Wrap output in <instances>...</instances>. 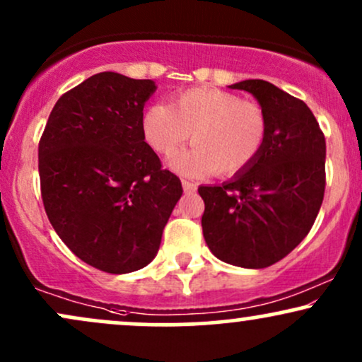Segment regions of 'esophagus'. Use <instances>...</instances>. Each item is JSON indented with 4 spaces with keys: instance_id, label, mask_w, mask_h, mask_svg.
Returning <instances> with one entry per match:
<instances>
[{
    "instance_id": "34e87169",
    "label": "esophagus",
    "mask_w": 362,
    "mask_h": 362,
    "mask_svg": "<svg viewBox=\"0 0 362 362\" xmlns=\"http://www.w3.org/2000/svg\"><path fill=\"white\" fill-rule=\"evenodd\" d=\"M182 187H184L185 192H194V190L197 189V185H195L194 182H189V180H182Z\"/></svg>"
}]
</instances>
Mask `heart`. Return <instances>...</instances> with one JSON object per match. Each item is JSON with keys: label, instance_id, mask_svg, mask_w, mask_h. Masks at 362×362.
<instances>
[{"label": "heart", "instance_id": "1", "mask_svg": "<svg viewBox=\"0 0 362 362\" xmlns=\"http://www.w3.org/2000/svg\"><path fill=\"white\" fill-rule=\"evenodd\" d=\"M144 141L161 156H173L189 139L194 146L170 161L182 175H236L267 143L269 119L257 102L214 86L178 91L168 105L153 103L141 119Z\"/></svg>", "mask_w": 362, "mask_h": 362}]
</instances>
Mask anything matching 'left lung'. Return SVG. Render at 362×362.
Masks as SVG:
<instances>
[{
	"label": "left lung",
	"instance_id": "left-lung-1",
	"mask_svg": "<svg viewBox=\"0 0 362 362\" xmlns=\"http://www.w3.org/2000/svg\"><path fill=\"white\" fill-rule=\"evenodd\" d=\"M250 91L269 119L260 156L223 185L199 187L202 233L226 264L264 269L310 233L325 194V136L305 102L272 83L231 85Z\"/></svg>",
	"mask_w": 362,
	"mask_h": 362
}]
</instances>
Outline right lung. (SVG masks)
I'll return each mask as SVG.
<instances>
[{"label": "right lung", "mask_w": 362, "mask_h": 362, "mask_svg": "<svg viewBox=\"0 0 362 362\" xmlns=\"http://www.w3.org/2000/svg\"><path fill=\"white\" fill-rule=\"evenodd\" d=\"M151 80L98 73L56 102L39 141L49 221L78 259L109 274L155 259L182 190L141 131Z\"/></svg>", "instance_id": "right-lung-1"}]
</instances>
